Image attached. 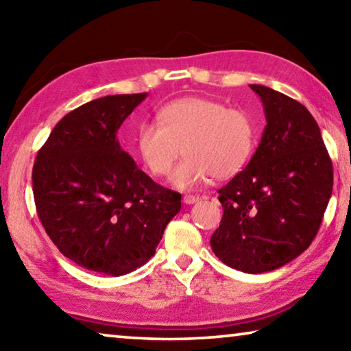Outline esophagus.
Wrapping results in <instances>:
<instances>
[{
	"mask_svg": "<svg viewBox=\"0 0 351 351\" xmlns=\"http://www.w3.org/2000/svg\"><path fill=\"white\" fill-rule=\"evenodd\" d=\"M201 198L199 197H193V195H186V197L182 198V201L186 204H195V203H198Z\"/></svg>",
	"mask_w": 351,
	"mask_h": 351,
	"instance_id": "1",
	"label": "esophagus"
}]
</instances>
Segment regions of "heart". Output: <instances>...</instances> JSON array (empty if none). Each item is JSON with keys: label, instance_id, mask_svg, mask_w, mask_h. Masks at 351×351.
<instances>
[{"label": "heart", "instance_id": "b5f03b06", "mask_svg": "<svg viewBox=\"0 0 351 351\" xmlns=\"http://www.w3.org/2000/svg\"><path fill=\"white\" fill-rule=\"evenodd\" d=\"M171 173L178 190H192L210 176L226 180L245 167L255 147V122L249 112L206 97L171 100L156 111V123L142 122L134 132V153L150 173Z\"/></svg>", "mask_w": 351, "mask_h": 351}]
</instances>
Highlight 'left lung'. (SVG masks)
<instances>
[{
	"label": "left lung",
	"instance_id": "left-lung-1",
	"mask_svg": "<svg viewBox=\"0 0 351 351\" xmlns=\"http://www.w3.org/2000/svg\"><path fill=\"white\" fill-rule=\"evenodd\" d=\"M266 127L251 161L223 189L212 251L247 274L274 271L311 245L332 192V165L317 122L304 105L263 85Z\"/></svg>",
	"mask_w": 351,
	"mask_h": 351
}]
</instances>
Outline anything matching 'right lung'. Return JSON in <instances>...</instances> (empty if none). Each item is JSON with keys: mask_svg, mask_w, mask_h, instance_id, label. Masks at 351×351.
Wrapping results in <instances>:
<instances>
[{"mask_svg": "<svg viewBox=\"0 0 351 351\" xmlns=\"http://www.w3.org/2000/svg\"><path fill=\"white\" fill-rule=\"evenodd\" d=\"M148 96L114 94L68 112L40 148L34 199L46 234L82 268L123 276L150 260L181 195L145 175L117 130Z\"/></svg>", "mask_w": 351, "mask_h": 351, "instance_id": "add662e5", "label": "right lung"}]
</instances>
